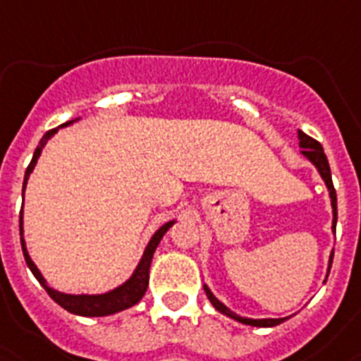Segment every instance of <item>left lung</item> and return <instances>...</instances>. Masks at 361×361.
<instances>
[{
  "instance_id": "obj_1",
  "label": "left lung",
  "mask_w": 361,
  "mask_h": 361,
  "mask_svg": "<svg viewBox=\"0 0 361 361\" xmlns=\"http://www.w3.org/2000/svg\"><path fill=\"white\" fill-rule=\"evenodd\" d=\"M298 137H300V147H302V154L305 156L307 159H311L312 165H314V167L318 169L319 176L324 178L325 185H327L329 194H331V203H332V231H334V233H336V221H338L336 190H334V185H332L331 167H329V161H327V156H325V152H324V147H322V143H319V142H316L314 137L307 136V134H305V133H302V130H298ZM332 256H334V252H332V255H331V259H329V271H327V274H329V272H331ZM203 289H205L207 298H209V300H211L212 305L216 307V311L224 312L225 316H228V318L236 319V322H240V324L252 325V327H274V325L283 324L285 319H289V318H265V319L241 318V316L234 314L233 311H228L227 307H225L224 303L219 302V300H216V296H214V294L211 293V289H209V287H207V285H203Z\"/></svg>"
}]
</instances>
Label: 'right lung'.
<instances>
[{
  "label": "right lung",
  "instance_id": "right-lung-1",
  "mask_svg": "<svg viewBox=\"0 0 361 361\" xmlns=\"http://www.w3.org/2000/svg\"><path fill=\"white\" fill-rule=\"evenodd\" d=\"M71 123V121H68ZM65 123V125H68ZM61 125V127H65ZM58 133V128H52L49 133H45V136L42 137V142L39 145L36 147L32 156V161L29 163V167H27V172H25V181H23V192H25V185H27V180H29L30 172H32L34 165H36L37 158L42 154V149L45 147V143L49 142L50 137L54 136ZM174 225V221H169L163 227H159L156 231V234L150 238L149 245H147L145 252H143L142 262L137 263L136 271L134 274L125 281L123 285L120 287H116L114 290L105 294H63L58 293V290L50 289L49 285H47L45 278L42 276V272L37 271V267L34 265V262L30 259L29 252H27V247H25V240H23V211L20 214V236H21V249H23V256L25 262L29 265V269L32 271V274L36 276V280L43 285V289L47 290L52 300H54L58 305H61L65 311L72 312V314H80V316H109L114 314V312H120L128 309V307L136 305L140 300L143 298V294L147 293V287H149V269H150V262H152V256H154V250L158 247V243L161 241L163 234L167 233L169 228Z\"/></svg>",
  "mask_w": 361,
  "mask_h": 361
}]
</instances>
